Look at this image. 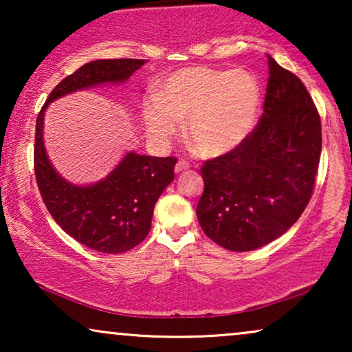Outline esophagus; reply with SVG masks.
Returning <instances> with one entry per match:
<instances>
[{
  "label": "esophagus",
  "instance_id": "1",
  "mask_svg": "<svg viewBox=\"0 0 352 352\" xmlns=\"http://www.w3.org/2000/svg\"><path fill=\"white\" fill-rule=\"evenodd\" d=\"M186 170H189V163L184 162V160H179L176 163V166H175L176 173H181V171H186Z\"/></svg>",
  "mask_w": 352,
  "mask_h": 352
}]
</instances>
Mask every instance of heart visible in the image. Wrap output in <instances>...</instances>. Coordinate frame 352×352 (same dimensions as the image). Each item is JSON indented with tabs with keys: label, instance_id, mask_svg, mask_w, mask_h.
Listing matches in <instances>:
<instances>
[{
	"label": "heart",
	"instance_id": "obj_1",
	"mask_svg": "<svg viewBox=\"0 0 352 352\" xmlns=\"http://www.w3.org/2000/svg\"><path fill=\"white\" fill-rule=\"evenodd\" d=\"M261 88L245 70L186 67L165 76L158 96L142 102L148 138L165 144L184 122L186 138L204 157H221L247 141L258 122Z\"/></svg>",
	"mask_w": 352,
	"mask_h": 352
}]
</instances>
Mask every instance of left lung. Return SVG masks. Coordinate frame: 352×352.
<instances>
[{
    "mask_svg": "<svg viewBox=\"0 0 352 352\" xmlns=\"http://www.w3.org/2000/svg\"><path fill=\"white\" fill-rule=\"evenodd\" d=\"M264 113L247 141L205 162L197 218L230 252L285 234L309 204L322 151L320 117L306 86L267 56Z\"/></svg>",
    "mask_w": 352,
    "mask_h": 352,
    "instance_id": "1",
    "label": "left lung"
}]
</instances>
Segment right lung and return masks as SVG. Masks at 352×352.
<instances>
[{"label":"right lung","mask_w":352,"mask_h":352,"mask_svg":"<svg viewBox=\"0 0 352 352\" xmlns=\"http://www.w3.org/2000/svg\"><path fill=\"white\" fill-rule=\"evenodd\" d=\"M146 64L141 59H99L80 67L52 89L36 118L35 176L47 211L70 237L100 253H124L151 230L158 197L175 179L176 158L126 152L118 165L94 184H74L47 157L43 126L56 99L100 85L124 83Z\"/></svg>","instance_id":"add662e5"}]
</instances>
